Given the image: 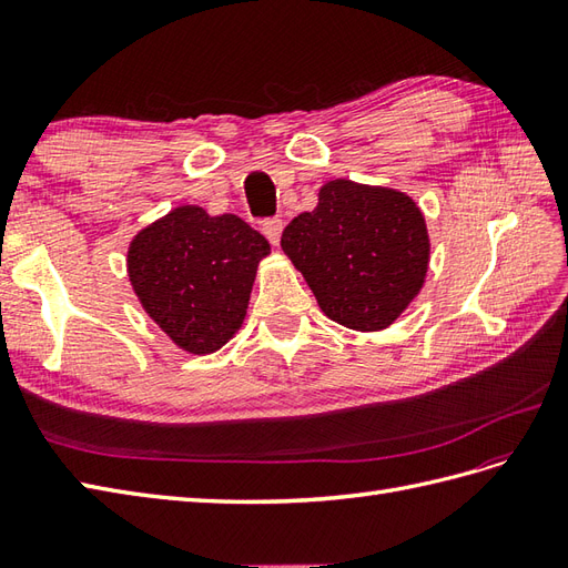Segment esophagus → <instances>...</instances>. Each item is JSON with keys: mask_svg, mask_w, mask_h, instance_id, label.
Segmentation results:
<instances>
[{"mask_svg": "<svg viewBox=\"0 0 568 568\" xmlns=\"http://www.w3.org/2000/svg\"><path fill=\"white\" fill-rule=\"evenodd\" d=\"M264 235H266V240L273 246H278L281 235H283V221H281V217H271V221L264 223Z\"/></svg>", "mask_w": 568, "mask_h": 568, "instance_id": "esophagus-1", "label": "esophagus"}]
</instances>
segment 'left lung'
Segmentation results:
<instances>
[{
    "label": "left lung",
    "instance_id": "obj_1",
    "mask_svg": "<svg viewBox=\"0 0 568 568\" xmlns=\"http://www.w3.org/2000/svg\"><path fill=\"white\" fill-rule=\"evenodd\" d=\"M318 307L345 328L384 331L410 307L429 268L425 213L400 189L331 180L281 237Z\"/></svg>",
    "mask_w": 568,
    "mask_h": 568
}]
</instances>
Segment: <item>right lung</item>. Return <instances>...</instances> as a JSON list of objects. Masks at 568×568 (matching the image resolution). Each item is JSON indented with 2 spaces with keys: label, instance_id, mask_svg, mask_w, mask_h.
Segmentation results:
<instances>
[{
  "label": "right lung",
  "instance_id": "1",
  "mask_svg": "<svg viewBox=\"0 0 568 568\" xmlns=\"http://www.w3.org/2000/svg\"><path fill=\"white\" fill-rule=\"evenodd\" d=\"M266 237L242 217L178 206L141 227L126 250L143 312L189 355H211L242 328Z\"/></svg>",
  "mask_w": 568,
  "mask_h": 568
}]
</instances>
